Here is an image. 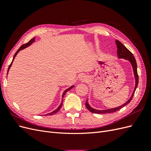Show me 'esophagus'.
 <instances>
[{
  "mask_svg": "<svg viewBox=\"0 0 151 151\" xmlns=\"http://www.w3.org/2000/svg\"><path fill=\"white\" fill-rule=\"evenodd\" d=\"M86 80H88V77H87L84 74L81 75L79 77V81L81 82V83H83V82H86Z\"/></svg>",
  "mask_w": 151,
  "mask_h": 151,
  "instance_id": "esophagus-1",
  "label": "esophagus"
}]
</instances>
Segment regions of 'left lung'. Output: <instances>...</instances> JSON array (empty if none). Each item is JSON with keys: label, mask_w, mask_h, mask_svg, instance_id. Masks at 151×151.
<instances>
[{"label": "left lung", "mask_w": 151, "mask_h": 151, "mask_svg": "<svg viewBox=\"0 0 151 151\" xmlns=\"http://www.w3.org/2000/svg\"><path fill=\"white\" fill-rule=\"evenodd\" d=\"M115 42L116 44V47H117V56H118V58H123L125 59V60H127L129 62H130V63H131L132 68H133V71H134V77H135V88H134V90L132 93V96L129 98V99L128 101L125 103L124 104H123L122 105H120V106H118L116 108H111V109H103V110H98V109H94L93 108H91L89 103H88V99H87V101L86 102V108H88V110L91 112H92L93 113H98V114H102V113H113L117 111L118 110H120L121 108H122L123 107H124L125 106H127V105L129 104L133 98L134 94L135 93V91L137 88L138 86V83H139V76H138V74H137V62L135 60V58L134 56V55L132 54L129 50H128L124 45H123L120 41H118V40H115Z\"/></svg>", "instance_id": "obj_1"}]
</instances>
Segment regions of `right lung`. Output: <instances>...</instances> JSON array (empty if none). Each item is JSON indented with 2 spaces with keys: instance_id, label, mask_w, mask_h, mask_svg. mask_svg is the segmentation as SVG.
I'll list each match as a JSON object with an SVG mask.
<instances>
[{
  "instance_id": "1",
  "label": "right lung",
  "mask_w": 151,
  "mask_h": 151,
  "mask_svg": "<svg viewBox=\"0 0 151 151\" xmlns=\"http://www.w3.org/2000/svg\"><path fill=\"white\" fill-rule=\"evenodd\" d=\"M35 38H32L29 42H28V43H26V44H24V45H22V46L17 50V51L15 53V54H14V57H13V59H12V62H11V63L10 64V65H9V68H8V70H7V75L8 74V72H9V68H10V67H11V65H12V62H13V60H14V59L15 58V57H16V56L17 55V54L19 53V52L20 51V50H23V49H24V48H26V47H29V46H30V45L32 44V43H33L34 42H35ZM74 87V86H72L71 87H70V88H68V89H67L66 90H65V91L63 93V94H62V98H63V97H64V96H65V94H66V93L68 91H69V90H70L72 88H73ZM62 103H63V99L62 98V102H61V103H60V104L59 105V106L55 109V110H54V111H53L52 112H51V113H48V114H45V115H54L55 113H57V112H58L59 110H60V109L61 108V107H62Z\"/></svg>"
}]
</instances>
